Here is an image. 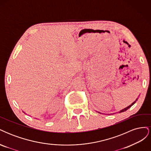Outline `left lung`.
<instances>
[{
	"instance_id": "8db88e82",
	"label": "left lung",
	"mask_w": 151,
	"mask_h": 151,
	"mask_svg": "<svg viewBox=\"0 0 151 151\" xmlns=\"http://www.w3.org/2000/svg\"><path fill=\"white\" fill-rule=\"evenodd\" d=\"M137 99H136V101H137ZM136 101H134L133 103H132L131 105H130V106H128V107H127V108H124V109H122V110H121L120 111H119V113H121V112H123V111H126V110H127V109H129V108H130L132 106V105H133L135 102H136Z\"/></svg>"
}]
</instances>
